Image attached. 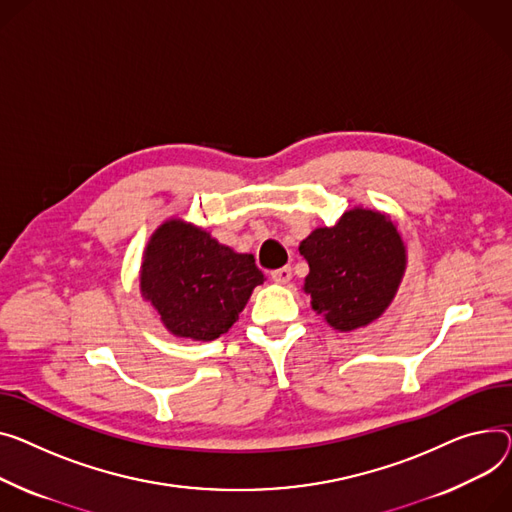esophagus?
<instances>
[{
	"label": "esophagus",
	"mask_w": 512,
	"mask_h": 512,
	"mask_svg": "<svg viewBox=\"0 0 512 512\" xmlns=\"http://www.w3.org/2000/svg\"><path fill=\"white\" fill-rule=\"evenodd\" d=\"M271 280L276 284H288L292 280V267H280L276 271H271Z\"/></svg>",
	"instance_id": "esophagus-1"
}]
</instances>
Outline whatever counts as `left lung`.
<instances>
[{
	"label": "left lung",
	"instance_id": "1",
	"mask_svg": "<svg viewBox=\"0 0 512 512\" xmlns=\"http://www.w3.org/2000/svg\"><path fill=\"white\" fill-rule=\"evenodd\" d=\"M309 263L304 292L335 331L377 321L393 302L407 267L405 243L389 214L356 206L335 226H319L300 243Z\"/></svg>",
	"mask_w": 512,
	"mask_h": 512
}]
</instances>
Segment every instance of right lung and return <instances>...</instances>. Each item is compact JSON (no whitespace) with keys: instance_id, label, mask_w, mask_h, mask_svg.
Instances as JSON below:
<instances>
[{"instance_id":"add662e5","label":"right lung","mask_w":512,"mask_h":512,"mask_svg":"<svg viewBox=\"0 0 512 512\" xmlns=\"http://www.w3.org/2000/svg\"><path fill=\"white\" fill-rule=\"evenodd\" d=\"M263 280L251 253H236L183 218L152 232L140 267L142 298L168 333L193 342L226 333Z\"/></svg>"}]
</instances>
